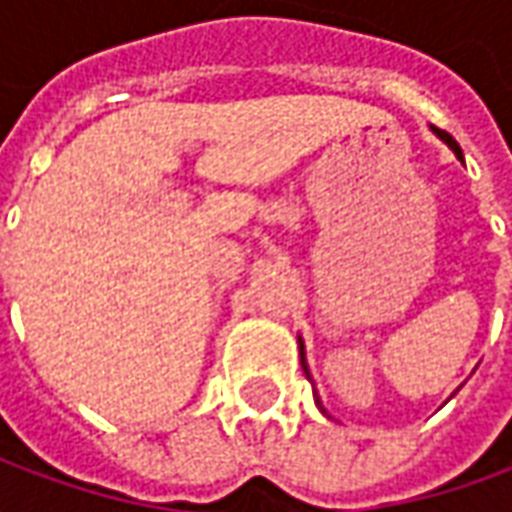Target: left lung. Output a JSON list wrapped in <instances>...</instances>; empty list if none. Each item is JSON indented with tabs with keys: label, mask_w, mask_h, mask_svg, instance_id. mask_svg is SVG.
Returning a JSON list of instances; mask_svg holds the SVG:
<instances>
[{
	"label": "left lung",
	"mask_w": 512,
	"mask_h": 512,
	"mask_svg": "<svg viewBox=\"0 0 512 512\" xmlns=\"http://www.w3.org/2000/svg\"><path fill=\"white\" fill-rule=\"evenodd\" d=\"M433 131H436V134H439L441 139H444V142H447V145L452 147V153H455V156H458V158H461V161H463L461 145H458V142H455V139H452V136L447 134V131H441V128H436V126H433ZM299 348H301V367H304V373H307V378H310V370H307V362H304V345L299 343ZM315 403L321 406V400H318V395H315ZM321 411H323V408H321Z\"/></svg>",
	"instance_id": "obj_1"
}]
</instances>
